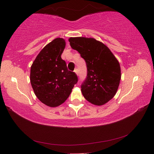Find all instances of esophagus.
I'll use <instances>...</instances> for the list:
<instances>
[{
    "label": "esophagus",
    "instance_id": "esophagus-1",
    "mask_svg": "<svg viewBox=\"0 0 154 154\" xmlns=\"http://www.w3.org/2000/svg\"><path fill=\"white\" fill-rule=\"evenodd\" d=\"M74 71H75V73L78 75V74H79V71H78V69H75L74 70Z\"/></svg>",
    "mask_w": 154,
    "mask_h": 154
}]
</instances>
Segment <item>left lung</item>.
<instances>
[{
  "label": "left lung",
  "instance_id": "left-lung-1",
  "mask_svg": "<svg viewBox=\"0 0 154 154\" xmlns=\"http://www.w3.org/2000/svg\"><path fill=\"white\" fill-rule=\"evenodd\" d=\"M71 47L86 62L87 75L81 92L94 105H103L115 95L121 79L119 61L106 45L92 38L69 39Z\"/></svg>",
  "mask_w": 154,
  "mask_h": 154
}]
</instances>
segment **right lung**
Returning <instances> with one entry per match:
<instances>
[{
  "label": "right lung",
  "mask_w": 154,
  "mask_h": 154,
  "mask_svg": "<svg viewBox=\"0 0 154 154\" xmlns=\"http://www.w3.org/2000/svg\"><path fill=\"white\" fill-rule=\"evenodd\" d=\"M65 47L63 38H55L42 49L30 69V83L35 96L50 107L63 104L78 81L61 57Z\"/></svg>",
  "instance_id": "add662e5"
}]
</instances>
